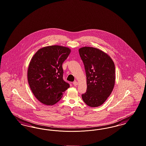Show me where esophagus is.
Here are the masks:
<instances>
[{"instance_id":"34e87169","label":"esophagus","mask_w":146,"mask_h":146,"mask_svg":"<svg viewBox=\"0 0 146 146\" xmlns=\"http://www.w3.org/2000/svg\"><path fill=\"white\" fill-rule=\"evenodd\" d=\"M78 84V83L77 81H75V82H74V83H73V84H74L75 86H77Z\"/></svg>"}]
</instances>
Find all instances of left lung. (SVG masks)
<instances>
[{"instance_id": "obj_1", "label": "left lung", "mask_w": 146, "mask_h": 146, "mask_svg": "<svg viewBox=\"0 0 146 146\" xmlns=\"http://www.w3.org/2000/svg\"><path fill=\"white\" fill-rule=\"evenodd\" d=\"M78 51L86 76L87 90L82 95V99L89 107H99L113 92L115 83L114 63L101 50L84 46Z\"/></svg>"}]
</instances>
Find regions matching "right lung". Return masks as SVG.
<instances>
[{
    "mask_svg": "<svg viewBox=\"0 0 146 146\" xmlns=\"http://www.w3.org/2000/svg\"><path fill=\"white\" fill-rule=\"evenodd\" d=\"M69 48L45 46L33 56L27 69V80L33 94L47 106L58 102L69 84L63 79L62 64L70 54Z\"/></svg>",
    "mask_w": 146,
    "mask_h": 146,
    "instance_id": "obj_1",
    "label": "right lung"
}]
</instances>
